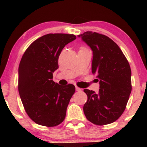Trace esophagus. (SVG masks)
Wrapping results in <instances>:
<instances>
[{
    "label": "esophagus",
    "mask_w": 147,
    "mask_h": 147,
    "mask_svg": "<svg viewBox=\"0 0 147 147\" xmlns=\"http://www.w3.org/2000/svg\"><path fill=\"white\" fill-rule=\"evenodd\" d=\"M76 91H78V92L82 91V88H80L79 87H77V86H76Z\"/></svg>",
    "instance_id": "obj_1"
}]
</instances>
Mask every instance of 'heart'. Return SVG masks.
Returning a JSON list of instances; mask_svg holds the SVG:
<instances>
[{"label": "heart", "mask_w": 147, "mask_h": 147, "mask_svg": "<svg viewBox=\"0 0 147 147\" xmlns=\"http://www.w3.org/2000/svg\"><path fill=\"white\" fill-rule=\"evenodd\" d=\"M83 49V48H82V49Z\"/></svg>", "instance_id": "1"}]
</instances>
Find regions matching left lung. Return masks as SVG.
I'll use <instances>...</instances> for the list:
<instances>
[{"mask_svg":"<svg viewBox=\"0 0 147 147\" xmlns=\"http://www.w3.org/2000/svg\"><path fill=\"white\" fill-rule=\"evenodd\" d=\"M93 53L92 72L99 81L98 93L85 89L88 100L83 110L87 119L96 125L115 122L125 110L132 90L131 69L115 42L92 31L78 35Z\"/></svg>","mask_w":147,"mask_h":147,"instance_id":"1","label":"left lung"}]
</instances>
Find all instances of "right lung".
<instances>
[{
  "instance_id": "right-lung-1",
  "label": "right lung",
  "mask_w": 147,
  "mask_h": 147,
  "mask_svg": "<svg viewBox=\"0 0 147 147\" xmlns=\"http://www.w3.org/2000/svg\"><path fill=\"white\" fill-rule=\"evenodd\" d=\"M76 39L71 34H47L33 41L21 58L20 98L28 116L37 124L52 127L65 119L75 86H60L52 79L62 49Z\"/></svg>"
}]
</instances>
